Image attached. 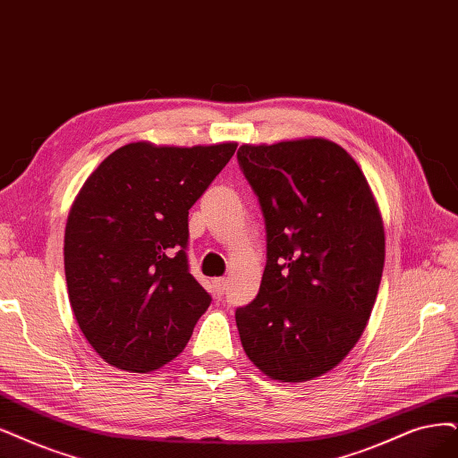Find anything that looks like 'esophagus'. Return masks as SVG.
<instances>
[{
	"mask_svg": "<svg viewBox=\"0 0 458 458\" xmlns=\"http://www.w3.org/2000/svg\"><path fill=\"white\" fill-rule=\"evenodd\" d=\"M226 283H228V279H226V277H216V279H213V289H215L216 296H223V294H225V291H226Z\"/></svg>",
	"mask_w": 458,
	"mask_h": 458,
	"instance_id": "esophagus-1",
	"label": "esophagus"
}]
</instances>
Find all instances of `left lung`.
Instances as JSON below:
<instances>
[{"label": "left lung", "instance_id": "1", "mask_svg": "<svg viewBox=\"0 0 458 458\" xmlns=\"http://www.w3.org/2000/svg\"><path fill=\"white\" fill-rule=\"evenodd\" d=\"M238 162L267 235L260 293L235 311L242 345L267 377L311 381L347 357L374 310L379 206L359 164L325 138L243 143Z\"/></svg>", "mask_w": 458, "mask_h": 458}]
</instances>
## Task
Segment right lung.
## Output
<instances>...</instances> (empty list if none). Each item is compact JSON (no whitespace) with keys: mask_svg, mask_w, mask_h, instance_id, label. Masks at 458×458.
Listing matches in <instances>:
<instances>
[{"mask_svg":"<svg viewBox=\"0 0 458 458\" xmlns=\"http://www.w3.org/2000/svg\"><path fill=\"white\" fill-rule=\"evenodd\" d=\"M235 147L135 141L84 181L67 215L64 267L79 328L107 364L147 374L189 344L211 303L186 262L189 209Z\"/></svg>","mask_w":458,"mask_h":458,"instance_id":"add662e5","label":"right lung"}]
</instances>
